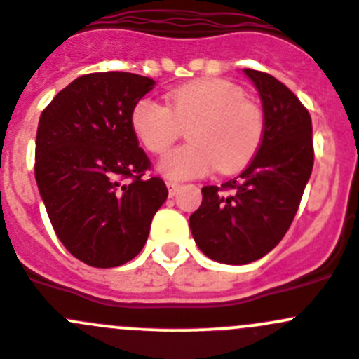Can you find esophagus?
Instances as JSON below:
<instances>
[{
    "mask_svg": "<svg viewBox=\"0 0 359 359\" xmlns=\"http://www.w3.org/2000/svg\"><path fill=\"white\" fill-rule=\"evenodd\" d=\"M167 189H169V197H174L177 192H180V189H182V185L176 182H167Z\"/></svg>",
    "mask_w": 359,
    "mask_h": 359,
    "instance_id": "34e87169",
    "label": "esophagus"
}]
</instances>
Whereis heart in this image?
Instances as JSON below:
<instances>
[{
	"instance_id": "1",
	"label": "heart",
	"mask_w": 359,
	"mask_h": 359,
	"mask_svg": "<svg viewBox=\"0 0 359 359\" xmlns=\"http://www.w3.org/2000/svg\"><path fill=\"white\" fill-rule=\"evenodd\" d=\"M132 128L148 151L165 153L190 126L189 144L167 153L160 172L170 180H192L217 167L234 172L247 165L264 135L261 107L245 98L231 81L201 79L169 93V107L151 97L134 105Z\"/></svg>"
}]
</instances>
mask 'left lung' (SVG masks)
Returning a JSON list of instances; mask_svg holds the SVG:
<instances>
[{"mask_svg": "<svg viewBox=\"0 0 359 359\" xmlns=\"http://www.w3.org/2000/svg\"><path fill=\"white\" fill-rule=\"evenodd\" d=\"M257 88L264 135L252 162L224 185L203 189L190 231L204 255L248 264L271 252L291 227L313 167L312 119L285 84L245 68Z\"/></svg>", "mask_w": 359, "mask_h": 359, "instance_id": "obj_1", "label": "left lung"}]
</instances>
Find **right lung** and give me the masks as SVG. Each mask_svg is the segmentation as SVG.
<instances>
[{"label": "right lung", "instance_id": "obj_1", "mask_svg": "<svg viewBox=\"0 0 359 359\" xmlns=\"http://www.w3.org/2000/svg\"><path fill=\"white\" fill-rule=\"evenodd\" d=\"M155 81L128 72L81 75L43 109L35 177L68 252L93 268H116L144 247L167 199L132 128L134 105Z\"/></svg>", "mask_w": 359, "mask_h": 359}]
</instances>
